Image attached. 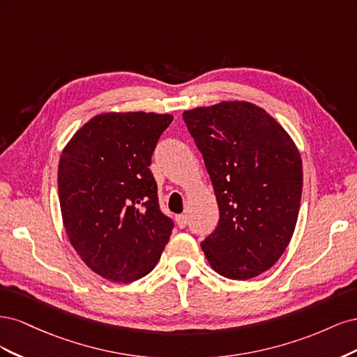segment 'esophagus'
I'll return each instance as SVG.
<instances>
[{"instance_id": "1", "label": "esophagus", "mask_w": 357, "mask_h": 357, "mask_svg": "<svg viewBox=\"0 0 357 357\" xmlns=\"http://www.w3.org/2000/svg\"><path fill=\"white\" fill-rule=\"evenodd\" d=\"M176 222H177V225H178V228H186V225H188V215H186V214L177 215Z\"/></svg>"}]
</instances>
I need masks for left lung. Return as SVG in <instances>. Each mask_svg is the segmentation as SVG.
<instances>
[{"mask_svg":"<svg viewBox=\"0 0 357 357\" xmlns=\"http://www.w3.org/2000/svg\"><path fill=\"white\" fill-rule=\"evenodd\" d=\"M219 205L218 228L201 243L215 273L248 280L271 268L294 235L302 160L294 139L262 107L222 101L183 112Z\"/></svg>","mask_w":357,"mask_h":357,"instance_id":"obj_1","label":"left lung"}]
</instances>
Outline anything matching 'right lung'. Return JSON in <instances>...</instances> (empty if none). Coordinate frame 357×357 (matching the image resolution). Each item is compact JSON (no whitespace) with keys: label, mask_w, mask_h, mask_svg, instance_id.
I'll return each instance as SVG.
<instances>
[{"label":"right lung","mask_w":357,"mask_h":357,"mask_svg":"<svg viewBox=\"0 0 357 357\" xmlns=\"http://www.w3.org/2000/svg\"><path fill=\"white\" fill-rule=\"evenodd\" d=\"M171 122V114L101 113L62 150L63 228L82 261L113 283H131L152 271L174 228L159 208L149 168Z\"/></svg>","instance_id":"add662e5"}]
</instances>
